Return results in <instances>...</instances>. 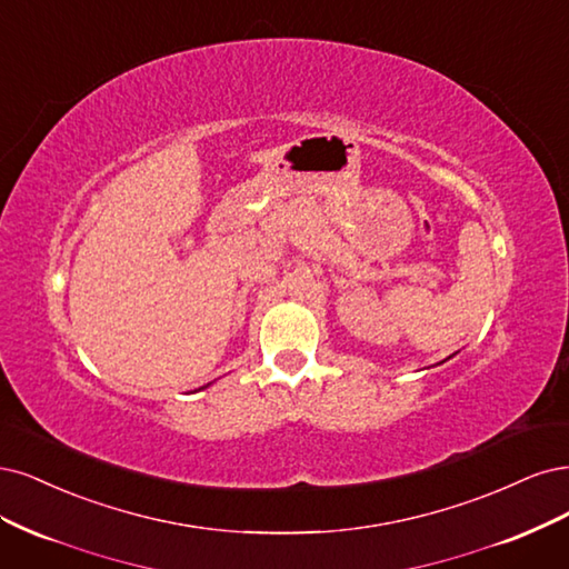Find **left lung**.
I'll return each mask as SVG.
<instances>
[{
  "label": "left lung",
  "instance_id": "1",
  "mask_svg": "<svg viewBox=\"0 0 569 569\" xmlns=\"http://www.w3.org/2000/svg\"><path fill=\"white\" fill-rule=\"evenodd\" d=\"M449 359H451V357H449ZM445 361H447V359H445ZM445 361H442V363H445Z\"/></svg>",
  "mask_w": 569,
  "mask_h": 569
}]
</instances>
